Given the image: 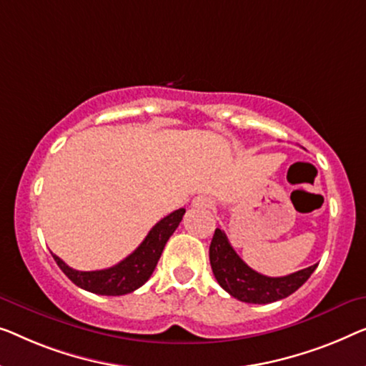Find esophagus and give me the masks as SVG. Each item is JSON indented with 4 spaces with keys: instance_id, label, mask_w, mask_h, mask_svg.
Instances as JSON below:
<instances>
[{
    "instance_id": "esophagus-1",
    "label": "esophagus",
    "mask_w": 366,
    "mask_h": 366,
    "mask_svg": "<svg viewBox=\"0 0 366 366\" xmlns=\"http://www.w3.org/2000/svg\"><path fill=\"white\" fill-rule=\"evenodd\" d=\"M193 206L194 208H211L213 206V199L206 194H199L193 199Z\"/></svg>"
}]
</instances>
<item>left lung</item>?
<instances>
[{"mask_svg":"<svg viewBox=\"0 0 366 366\" xmlns=\"http://www.w3.org/2000/svg\"><path fill=\"white\" fill-rule=\"evenodd\" d=\"M211 269L218 284L232 297L247 304H271L289 297L315 271L314 266L302 269L284 277H267L252 271L227 241L224 231L216 227L209 246Z\"/></svg>","mask_w":366,"mask_h":366,"instance_id":"8db88e82","label":"left lung"}]
</instances>
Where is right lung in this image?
I'll return each instance as SVG.
<instances>
[{
	"label": "right lung",
	"instance_id": "right-lung-1",
	"mask_svg": "<svg viewBox=\"0 0 366 366\" xmlns=\"http://www.w3.org/2000/svg\"><path fill=\"white\" fill-rule=\"evenodd\" d=\"M184 208L173 211L160 219L148 232L144 242L130 256L102 271H76L52 254L57 266L77 287L99 295H125L142 287L155 271L167 241L183 219Z\"/></svg>",
	"mask_w": 366,
	"mask_h": 366
}]
</instances>
